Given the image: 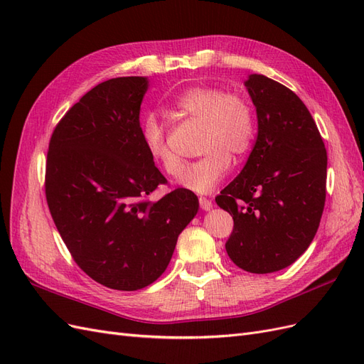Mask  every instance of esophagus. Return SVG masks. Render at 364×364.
<instances>
[{
    "label": "esophagus",
    "mask_w": 364,
    "mask_h": 364,
    "mask_svg": "<svg viewBox=\"0 0 364 364\" xmlns=\"http://www.w3.org/2000/svg\"><path fill=\"white\" fill-rule=\"evenodd\" d=\"M199 203H200V208L203 209V211H209V209L213 208V202L209 200V199H206V197H200Z\"/></svg>",
    "instance_id": "esophagus-1"
}]
</instances>
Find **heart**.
<instances>
[{
    "label": "heart",
    "mask_w": 364,
    "mask_h": 364,
    "mask_svg": "<svg viewBox=\"0 0 364 364\" xmlns=\"http://www.w3.org/2000/svg\"><path fill=\"white\" fill-rule=\"evenodd\" d=\"M178 111L205 123L200 150L205 155L186 165L179 183L186 190L211 193L230 168V155L241 156L255 135V115L250 103L238 94L214 86H194L176 100ZM141 136L150 158L170 176H178L182 162L168 144V129L150 114L142 121Z\"/></svg>",
    "instance_id": "heart-1"
}]
</instances>
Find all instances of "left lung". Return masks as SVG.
<instances>
[{
	"mask_svg": "<svg viewBox=\"0 0 364 364\" xmlns=\"http://www.w3.org/2000/svg\"><path fill=\"white\" fill-rule=\"evenodd\" d=\"M245 86L257 109V141L215 202L234 218L229 258L246 272L272 273L311 245L325 206L328 156L310 111L291 90L262 74H250Z\"/></svg>",
	"mask_w": 364,
	"mask_h": 364,
	"instance_id": "obj_1",
	"label": "left lung"
}]
</instances>
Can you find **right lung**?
Returning a JSON list of instances; mask_svg holds the SVG:
<instances>
[{
	"instance_id": "obj_1",
	"label": "right lung",
	"mask_w": 364,
	"mask_h": 364,
	"mask_svg": "<svg viewBox=\"0 0 364 364\" xmlns=\"http://www.w3.org/2000/svg\"><path fill=\"white\" fill-rule=\"evenodd\" d=\"M147 90V77L97 85L59 121L47 155V203L63 243L87 277L123 291L161 277L199 211L185 188L146 199L167 182L141 136Z\"/></svg>"
}]
</instances>
